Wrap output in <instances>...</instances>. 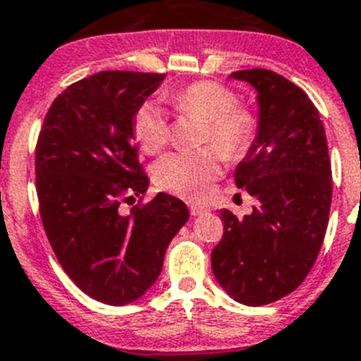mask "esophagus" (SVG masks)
Returning <instances> with one entry per match:
<instances>
[{
    "instance_id": "34e87169",
    "label": "esophagus",
    "mask_w": 361,
    "mask_h": 361,
    "mask_svg": "<svg viewBox=\"0 0 361 361\" xmlns=\"http://www.w3.org/2000/svg\"><path fill=\"white\" fill-rule=\"evenodd\" d=\"M207 211V209L204 207V205H200V204H191L190 205V212L193 216H198V214H204V212Z\"/></svg>"
}]
</instances>
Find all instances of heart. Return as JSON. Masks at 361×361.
<instances>
[{
  "label": "heart",
  "instance_id": "heart-1",
  "mask_svg": "<svg viewBox=\"0 0 361 361\" xmlns=\"http://www.w3.org/2000/svg\"><path fill=\"white\" fill-rule=\"evenodd\" d=\"M171 108L183 116L200 120L198 143L212 145L225 159H239L255 140L257 115L238 104V95L216 81H195L168 95ZM133 133L147 154H157L170 142V123L152 102L140 106L133 118ZM212 147L195 152L168 154L154 166L159 190L184 198H200L219 175V154Z\"/></svg>",
  "mask_w": 361,
  "mask_h": 361
}]
</instances>
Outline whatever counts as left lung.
<instances>
[{"mask_svg": "<svg viewBox=\"0 0 361 361\" xmlns=\"http://www.w3.org/2000/svg\"><path fill=\"white\" fill-rule=\"evenodd\" d=\"M232 78L259 94L257 138L235 168V184L257 205L245 218L223 209L211 264L235 301L260 307L298 289L315 264L331 205V161L321 115L298 85L267 68Z\"/></svg>", "mask_w": 361, "mask_h": 361, "instance_id": "left-lung-1", "label": "left lung"}]
</instances>
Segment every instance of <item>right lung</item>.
I'll use <instances>...</instances> for the list:
<instances>
[{
	"label": "right lung",
	"mask_w": 361,
	"mask_h": 361,
	"mask_svg": "<svg viewBox=\"0 0 361 361\" xmlns=\"http://www.w3.org/2000/svg\"><path fill=\"white\" fill-rule=\"evenodd\" d=\"M164 80L157 72L102 71L68 85L44 118L35 149L40 218L75 286L106 305H127L154 286L188 207L159 193L143 204L149 177L133 118ZM138 196L129 215L119 205Z\"/></svg>",
	"instance_id": "add662e5"
}]
</instances>
